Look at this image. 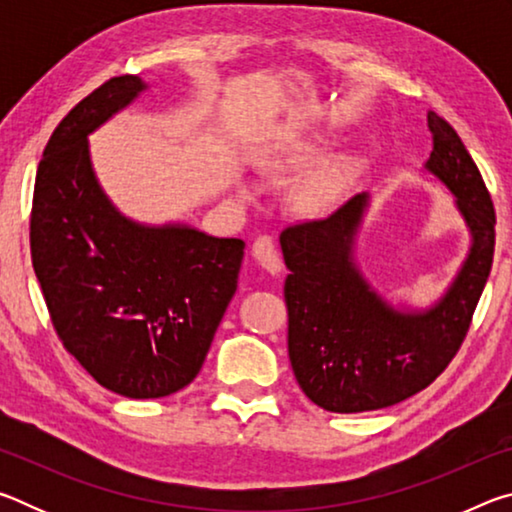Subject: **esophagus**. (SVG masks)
Segmentation results:
<instances>
[{
  "label": "esophagus",
  "instance_id": "34e87169",
  "mask_svg": "<svg viewBox=\"0 0 512 512\" xmlns=\"http://www.w3.org/2000/svg\"><path fill=\"white\" fill-rule=\"evenodd\" d=\"M253 257L257 259L259 264H262L268 273L271 275H277L282 271V259L280 255H277L275 250V244L271 237H257L255 244H253Z\"/></svg>",
  "mask_w": 512,
  "mask_h": 512
}]
</instances>
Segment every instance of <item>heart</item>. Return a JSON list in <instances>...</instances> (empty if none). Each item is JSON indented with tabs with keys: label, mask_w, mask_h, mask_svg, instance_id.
<instances>
[{
	"label": "heart",
	"mask_w": 512,
	"mask_h": 512,
	"mask_svg": "<svg viewBox=\"0 0 512 512\" xmlns=\"http://www.w3.org/2000/svg\"><path fill=\"white\" fill-rule=\"evenodd\" d=\"M289 158L284 153H273V162H287ZM357 162L352 158H341L332 164H327L325 169L316 171L305 185L300 187L298 192V203L305 207L309 212H320L325 207L332 205L339 194L343 192V187L348 185V180L352 176Z\"/></svg>",
	"instance_id": "obj_1"
}]
</instances>
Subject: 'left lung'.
<instances>
[{
	"instance_id": "1",
	"label": "left lung",
	"mask_w": 512,
	"mask_h": 512,
	"mask_svg": "<svg viewBox=\"0 0 512 512\" xmlns=\"http://www.w3.org/2000/svg\"><path fill=\"white\" fill-rule=\"evenodd\" d=\"M427 169L454 194L472 246L436 305L395 309L363 277L354 239L370 203L352 196L325 219L289 225L280 244L289 268V359L311 402L332 413L377 411L427 388L470 329L495 255V207L461 137L429 112Z\"/></svg>"
}]
</instances>
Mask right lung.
<instances>
[{"mask_svg":"<svg viewBox=\"0 0 512 512\" xmlns=\"http://www.w3.org/2000/svg\"><path fill=\"white\" fill-rule=\"evenodd\" d=\"M146 90L115 76L67 112L38 164L31 262L65 350L108 391L167 397L201 372L246 244L126 219L94 176L88 135Z\"/></svg>","mask_w":512,"mask_h":512,"instance_id":"add662e5","label":"right lung"}]
</instances>
